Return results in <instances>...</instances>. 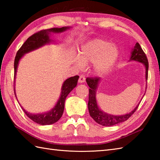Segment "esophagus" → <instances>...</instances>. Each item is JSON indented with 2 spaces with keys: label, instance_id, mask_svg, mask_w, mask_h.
<instances>
[{
  "label": "esophagus",
  "instance_id": "obj_1",
  "mask_svg": "<svg viewBox=\"0 0 160 160\" xmlns=\"http://www.w3.org/2000/svg\"><path fill=\"white\" fill-rule=\"evenodd\" d=\"M84 81H85V76H83V75H81V76H80L79 79H78V82L83 83Z\"/></svg>",
  "mask_w": 160,
  "mask_h": 160
}]
</instances>
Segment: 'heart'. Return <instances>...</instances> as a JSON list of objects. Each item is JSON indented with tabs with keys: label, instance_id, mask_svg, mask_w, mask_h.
I'll return each mask as SVG.
<instances>
[{
	"label": "heart",
	"instance_id": "1",
	"mask_svg": "<svg viewBox=\"0 0 160 160\" xmlns=\"http://www.w3.org/2000/svg\"><path fill=\"white\" fill-rule=\"evenodd\" d=\"M119 57V50L115 45L102 39H93L84 45L75 60L76 65L82 69L84 64L93 63L94 72L103 76L109 71Z\"/></svg>",
	"mask_w": 160,
	"mask_h": 160
}]
</instances>
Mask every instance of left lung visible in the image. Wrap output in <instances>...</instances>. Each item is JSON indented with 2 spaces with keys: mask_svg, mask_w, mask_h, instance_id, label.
<instances>
[{
  "mask_svg": "<svg viewBox=\"0 0 160 160\" xmlns=\"http://www.w3.org/2000/svg\"><path fill=\"white\" fill-rule=\"evenodd\" d=\"M138 61L139 62L144 64L146 68V80H148V62L147 57L146 56L144 51L142 50L140 44L137 42L135 44L134 48L131 51V55L130 60ZM87 83L89 87V102H88V108H89V114L91 117L96 121L98 124L106 127H111L121 122H123L130 118L137 110L139 104L130 113L122 115H113L104 113L98 107L96 101V89L100 82V78H87L86 79Z\"/></svg>",
  "mask_w": 160,
  "mask_h": 160,
  "instance_id": "1",
  "label": "left lung"
}]
</instances>
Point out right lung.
<instances>
[{"mask_svg":"<svg viewBox=\"0 0 160 160\" xmlns=\"http://www.w3.org/2000/svg\"><path fill=\"white\" fill-rule=\"evenodd\" d=\"M69 28H69V27H63V28H54L48 29H44L34 33V34H33L29 38H28L16 53V56L14 60V80L19 60L24 56V54L29 53L36 49H38L39 47H41L42 46L46 45V44L52 42V40H51L49 37V34L51 33H61L66 31L67 29H69ZM78 78H79V76H75L73 77L68 78V79L64 81L62 87V91H61L59 100L55 105V107L49 111L42 113L33 114L25 111L22 107L21 105H20V107H21L23 111L25 112L27 116L33 122H36V123L41 125H48L55 123L62 117L64 108V102H65L66 98L68 96V94L76 87ZM13 89H14V93L16 98L15 87Z\"/></svg>","mask_w":160,"mask_h":160,"instance_id":"obj_1","label":"right lung"}]
</instances>
